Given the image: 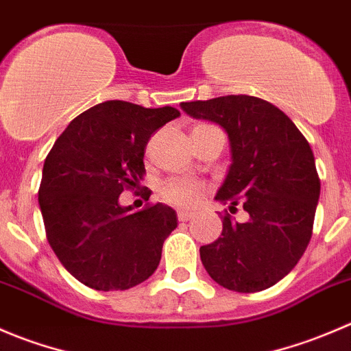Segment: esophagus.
Returning a JSON list of instances; mask_svg holds the SVG:
<instances>
[{
	"instance_id": "34e87169",
	"label": "esophagus",
	"mask_w": 351,
	"mask_h": 351,
	"mask_svg": "<svg viewBox=\"0 0 351 351\" xmlns=\"http://www.w3.org/2000/svg\"><path fill=\"white\" fill-rule=\"evenodd\" d=\"M193 217L194 213H189V211H177V218H179V221H189Z\"/></svg>"
}]
</instances>
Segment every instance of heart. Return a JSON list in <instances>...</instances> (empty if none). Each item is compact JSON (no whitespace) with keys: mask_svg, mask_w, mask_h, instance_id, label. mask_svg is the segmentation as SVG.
<instances>
[{"mask_svg":"<svg viewBox=\"0 0 351 351\" xmlns=\"http://www.w3.org/2000/svg\"><path fill=\"white\" fill-rule=\"evenodd\" d=\"M203 128H215L210 124H199L194 130H203ZM204 193V186L197 180L186 179V177H177V179H171L162 186L160 196L165 203L174 204L179 208H191L197 204Z\"/></svg>","mask_w":351,"mask_h":351,"instance_id":"b5f03b06","label":"heart"}]
</instances>
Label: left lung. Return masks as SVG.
Listing matches in <instances>:
<instances>
[{
  "instance_id": "8db88e82",
  "label": "left lung",
  "mask_w": 351,
  "mask_h": 351,
  "mask_svg": "<svg viewBox=\"0 0 351 351\" xmlns=\"http://www.w3.org/2000/svg\"><path fill=\"white\" fill-rule=\"evenodd\" d=\"M180 107L228 134L232 164L215 199L249 213L244 223L223 215L220 237L199 247L201 263L223 289H269L292 271L312 237L321 180L311 145L285 112L258 97L225 95Z\"/></svg>"
}]
</instances>
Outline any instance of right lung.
Returning <instances> with one entry per match:
<instances>
[{
    "mask_svg": "<svg viewBox=\"0 0 351 351\" xmlns=\"http://www.w3.org/2000/svg\"><path fill=\"white\" fill-rule=\"evenodd\" d=\"M179 116L176 107L107 100L75 117L51 148L40 213L54 254L83 285L128 290L157 269L176 211L157 203L133 213L119 196L143 179L152 134Z\"/></svg>",
    "mask_w": 351,
    "mask_h": 351,
    "instance_id": "1",
    "label": "right lung"
}]
</instances>
